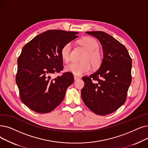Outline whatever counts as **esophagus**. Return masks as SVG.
Segmentation results:
<instances>
[{
    "mask_svg": "<svg viewBox=\"0 0 148 148\" xmlns=\"http://www.w3.org/2000/svg\"><path fill=\"white\" fill-rule=\"evenodd\" d=\"M74 80H79V79H80V77H79V76L74 75Z\"/></svg>",
    "mask_w": 148,
    "mask_h": 148,
    "instance_id": "esophagus-1",
    "label": "esophagus"
}]
</instances>
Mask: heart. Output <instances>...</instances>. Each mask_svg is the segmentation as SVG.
Returning <instances> with one entry per match:
<instances>
[{
    "mask_svg": "<svg viewBox=\"0 0 148 148\" xmlns=\"http://www.w3.org/2000/svg\"><path fill=\"white\" fill-rule=\"evenodd\" d=\"M79 43L87 51L82 59L83 62L71 63L65 67L67 71L75 75H81L91 71V66L90 63L94 68H98L103 61L102 54L98 49L99 45L95 38L91 37H85L79 40ZM71 48L72 45L71 43H66L62 48L61 56L66 62L70 61Z\"/></svg>",
    "mask_w": 148,
    "mask_h": 148,
    "instance_id": "1",
    "label": "heart"
}]
</instances>
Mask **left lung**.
I'll use <instances>...</instances> for the list:
<instances>
[{"label":"left lung","instance_id":"1","mask_svg":"<svg viewBox=\"0 0 148 148\" xmlns=\"http://www.w3.org/2000/svg\"><path fill=\"white\" fill-rule=\"evenodd\" d=\"M85 33L100 42L103 59L99 69L83 77L81 95L86 106L96 114H110L124 104L131 83L132 59L125 47L103 31Z\"/></svg>","mask_w":148,"mask_h":148}]
</instances>
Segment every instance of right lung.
<instances>
[{"instance_id":"obj_1","label":"right lung","mask_w":148,"mask_h":148,"mask_svg":"<svg viewBox=\"0 0 148 148\" xmlns=\"http://www.w3.org/2000/svg\"><path fill=\"white\" fill-rule=\"evenodd\" d=\"M78 32L51 29L34 37L23 47L17 59L16 82L22 101L31 110L45 114L58 106L74 82L72 73L55 78L63 70L61 50L78 36Z\"/></svg>"}]
</instances>
